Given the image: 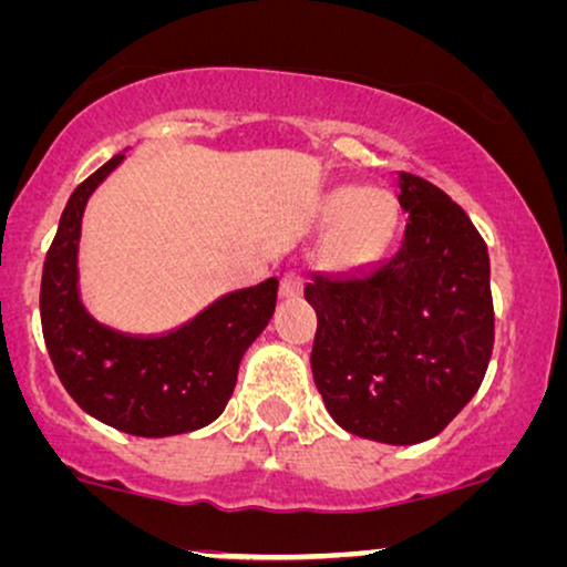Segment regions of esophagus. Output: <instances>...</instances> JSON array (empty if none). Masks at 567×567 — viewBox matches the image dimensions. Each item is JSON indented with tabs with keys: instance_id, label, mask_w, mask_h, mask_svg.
Segmentation results:
<instances>
[{
	"instance_id": "obj_1",
	"label": "esophagus",
	"mask_w": 567,
	"mask_h": 567,
	"mask_svg": "<svg viewBox=\"0 0 567 567\" xmlns=\"http://www.w3.org/2000/svg\"><path fill=\"white\" fill-rule=\"evenodd\" d=\"M302 286H305V276L299 268H289L281 276V297L286 299H295L302 295Z\"/></svg>"
}]
</instances>
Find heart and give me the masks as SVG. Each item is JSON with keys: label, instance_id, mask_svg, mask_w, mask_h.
I'll use <instances>...</instances> for the list:
<instances>
[{"label": "heart", "instance_id": "b5f03b06", "mask_svg": "<svg viewBox=\"0 0 567 567\" xmlns=\"http://www.w3.org/2000/svg\"><path fill=\"white\" fill-rule=\"evenodd\" d=\"M323 215L341 220L328 247V262L337 268H354L373 260L386 247L396 226V209L381 192L339 188L326 199Z\"/></svg>", "mask_w": 567, "mask_h": 567}]
</instances>
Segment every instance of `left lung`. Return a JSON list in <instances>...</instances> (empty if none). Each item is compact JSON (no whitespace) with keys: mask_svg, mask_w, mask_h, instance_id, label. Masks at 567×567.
Segmentation results:
<instances>
[{"mask_svg":"<svg viewBox=\"0 0 567 567\" xmlns=\"http://www.w3.org/2000/svg\"><path fill=\"white\" fill-rule=\"evenodd\" d=\"M400 249L305 286L312 379L341 429L383 444L442 433L484 381L494 347L486 241L439 186L400 176Z\"/></svg>","mask_w":567,"mask_h":567,"instance_id":"left-lung-1","label":"left lung"}]
</instances>
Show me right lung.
<instances>
[{
    "mask_svg": "<svg viewBox=\"0 0 567 567\" xmlns=\"http://www.w3.org/2000/svg\"><path fill=\"white\" fill-rule=\"evenodd\" d=\"M115 155L70 194L41 272V331L54 373L83 412L134 436H176L213 423L234 394L241 354L276 310L278 281L230 291L165 337L96 323L79 302L81 215Z\"/></svg>",
    "mask_w": 567,
    "mask_h": 567,
    "instance_id": "add662e5",
    "label": "right lung"
}]
</instances>
